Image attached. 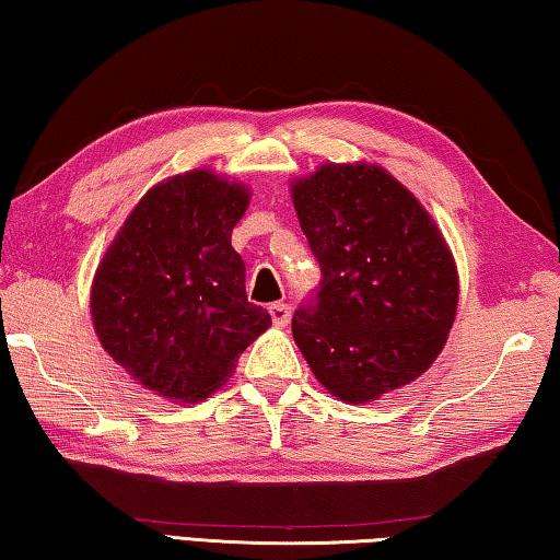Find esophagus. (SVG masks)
Instances as JSON below:
<instances>
[{"label": "esophagus", "instance_id": "34e87169", "mask_svg": "<svg viewBox=\"0 0 560 560\" xmlns=\"http://www.w3.org/2000/svg\"><path fill=\"white\" fill-rule=\"evenodd\" d=\"M269 314H271V322L273 326H289L291 322V304H283V301H279V304H271L269 306Z\"/></svg>", "mask_w": 560, "mask_h": 560}]
</instances>
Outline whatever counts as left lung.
I'll use <instances>...</instances> for the list:
<instances>
[{
	"mask_svg": "<svg viewBox=\"0 0 560 560\" xmlns=\"http://www.w3.org/2000/svg\"><path fill=\"white\" fill-rule=\"evenodd\" d=\"M322 266L291 331L314 376L346 404L411 384L443 349L458 273L421 201L376 164H324L291 186Z\"/></svg>",
	"mask_w": 560,
	"mask_h": 560,
	"instance_id": "obj_1",
	"label": "left lung"
}]
</instances>
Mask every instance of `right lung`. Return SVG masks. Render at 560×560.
Segmentation results:
<instances>
[{
    "instance_id": "1",
    "label": "right lung",
    "mask_w": 560,
    "mask_h": 560,
    "mask_svg": "<svg viewBox=\"0 0 560 560\" xmlns=\"http://www.w3.org/2000/svg\"><path fill=\"white\" fill-rule=\"evenodd\" d=\"M248 189L194 168L149 189L106 248L92 283L104 351L149 392L201 401L271 326L248 304L232 229Z\"/></svg>"
}]
</instances>
